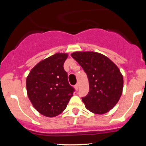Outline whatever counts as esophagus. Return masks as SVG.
Instances as JSON below:
<instances>
[{
  "mask_svg": "<svg viewBox=\"0 0 146 146\" xmlns=\"http://www.w3.org/2000/svg\"><path fill=\"white\" fill-rule=\"evenodd\" d=\"M74 88L76 91H77V90L79 89V85H78V84H76V85L74 86Z\"/></svg>",
  "mask_w": 146,
  "mask_h": 146,
  "instance_id": "obj_1",
  "label": "esophagus"
}]
</instances>
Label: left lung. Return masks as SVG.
I'll return each mask as SVG.
<instances>
[{
	"instance_id": "8db88e82",
	"label": "left lung",
	"mask_w": 146,
	"mask_h": 146,
	"mask_svg": "<svg viewBox=\"0 0 146 146\" xmlns=\"http://www.w3.org/2000/svg\"><path fill=\"white\" fill-rule=\"evenodd\" d=\"M71 56L88 76L89 92L82 98L86 109L98 115L112 110L121 97L124 84L117 66L106 55L93 51H77Z\"/></svg>"
}]
</instances>
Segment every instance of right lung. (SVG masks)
I'll list each match as a JSON object with an SVG mask.
<instances>
[{"mask_svg": "<svg viewBox=\"0 0 146 146\" xmlns=\"http://www.w3.org/2000/svg\"><path fill=\"white\" fill-rule=\"evenodd\" d=\"M67 53L58 52L34 66L27 77V95L34 108L48 117L58 116L65 110L74 89L70 85L64 61Z\"/></svg>", "mask_w": 146, "mask_h": 146, "instance_id": "right-lung-1", "label": "right lung"}]
</instances>
